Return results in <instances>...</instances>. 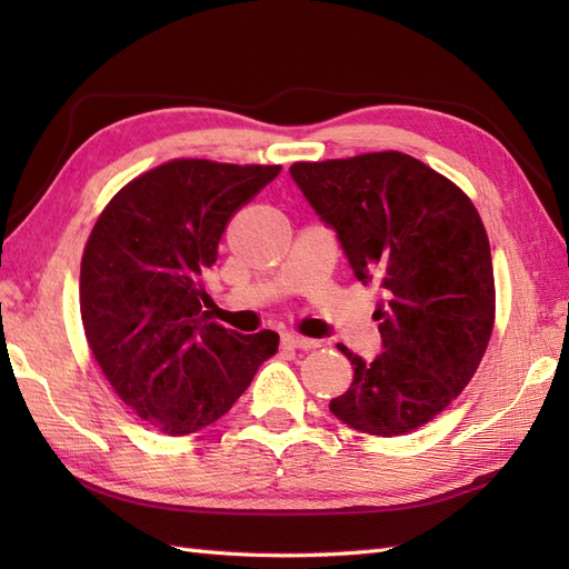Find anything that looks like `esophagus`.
<instances>
[{
    "label": "esophagus",
    "instance_id": "esophagus-1",
    "mask_svg": "<svg viewBox=\"0 0 569 569\" xmlns=\"http://www.w3.org/2000/svg\"><path fill=\"white\" fill-rule=\"evenodd\" d=\"M281 345L288 347V349H306V352H308V349L320 347L318 340H308V337H300V335H293V332H286L281 337Z\"/></svg>",
    "mask_w": 569,
    "mask_h": 569
}]
</instances>
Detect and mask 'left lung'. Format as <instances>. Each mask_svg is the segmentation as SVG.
I'll return each mask as SVG.
<instances>
[{"label": "left lung", "instance_id": "left-lung-1", "mask_svg": "<svg viewBox=\"0 0 569 569\" xmlns=\"http://www.w3.org/2000/svg\"><path fill=\"white\" fill-rule=\"evenodd\" d=\"M291 178L337 234L361 283H377L381 352L352 361L337 420L396 438L426 426L475 377L493 328V271L475 204L408 153L293 163Z\"/></svg>", "mask_w": 569, "mask_h": 569}]
</instances>
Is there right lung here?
<instances>
[{
	"label": "right lung",
	"mask_w": 569,
	"mask_h": 569,
	"mask_svg": "<svg viewBox=\"0 0 569 569\" xmlns=\"http://www.w3.org/2000/svg\"><path fill=\"white\" fill-rule=\"evenodd\" d=\"M281 166L168 161L131 180L94 222L80 266L88 345L117 396L166 435L220 420L278 335L210 322L202 273L224 227Z\"/></svg>",
	"instance_id": "add662e5"
}]
</instances>
